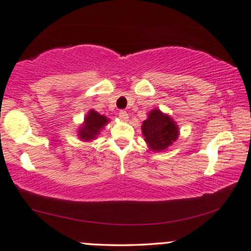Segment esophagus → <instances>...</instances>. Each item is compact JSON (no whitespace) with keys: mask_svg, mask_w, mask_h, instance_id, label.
Segmentation results:
<instances>
[{"mask_svg":"<svg viewBox=\"0 0 251 251\" xmlns=\"http://www.w3.org/2000/svg\"><path fill=\"white\" fill-rule=\"evenodd\" d=\"M119 118H120V120H121V121L126 122V121H128L129 115H128V113L126 112V110H121V112L119 113Z\"/></svg>","mask_w":251,"mask_h":251,"instance_id":"1","label":"esophagus"}]
</instances>
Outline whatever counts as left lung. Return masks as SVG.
<instances>
[{
  "label": "left lung",
  "instance_id": "left-lung-1",
  "mask_svg": "<svg viewBox=\"0 0 251 251\" xmlns=\"http://www.w3.org/2000/svg\"><path fill=\"white\" fill-rule=\"evenodd\" d=\"M142 133L149 149L154 152L167 150L178 137V126L168 114L154 108L142 125Z\"/></svg>",
  "mask_w": 251,
  "mask_h": 251
}]
</instances>
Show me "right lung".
<instances>
[{
    "instance_id": "right-lung-1",
    "label": "right lung",
    "mask_w": 251,
    "mask_h": 251,
    "mask_svg": "<svg viewBox=\"0 0 251 251\" xmlns=\"http://www.w3.org/2000/svg\"><path fill=\"white\" fill-rule=\"evenodd\" d=\"M108 122L109 120L106 116L101 115L94 109H91L90 112H87L83 125L78 129V137L83 142L93 141L100 133V130L108 125Z\"/></svg>"
}]
</instances>
